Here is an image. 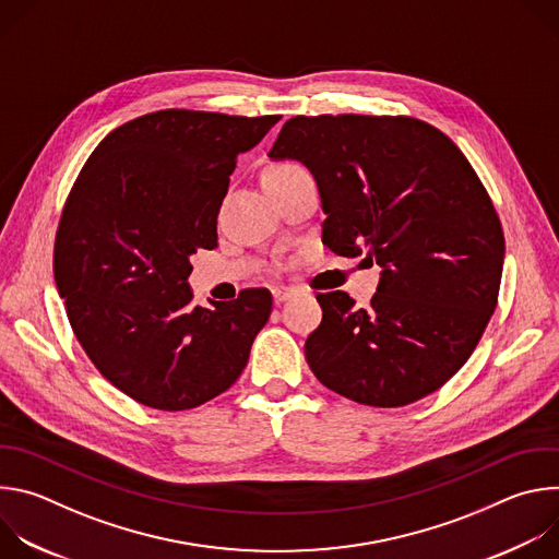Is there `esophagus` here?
<instances>
[{"mask_svg":"<svg viewBox=\"0 0 559 559\" xmlns=\"http://www.w3.org/2000/svg\"><path fill=\"white\" fill-rule=\"evenodd\" d=\"M272 296H274V302L281 305V302H285L287 298L294 296V289H289V287H276V289H272Z\"/></svg>","mask_w":559,"mask_h":559,"instance_id":"1","label":"esophagus"}]
</instances>
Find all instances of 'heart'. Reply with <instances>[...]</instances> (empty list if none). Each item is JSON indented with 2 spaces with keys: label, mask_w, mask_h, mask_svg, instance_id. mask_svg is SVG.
Listing matches in <instances>:
<instances>
[{
  "label": "heart",
  "mask_w": 559,
  "mask_h": 559,
  "mask_svg": "<svg viewBox=\"0 0 559 559\" xmlns=\"http://www.w3.org/2000/svg\"><path fill=\"white\" fill-rule=\"evenodd\" d=\"M287 168H296V164H276V166H270L265 173H278V170H287Z\"/></svg>",
  "instance_id": "heart-1"
}]
</instances>
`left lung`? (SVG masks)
Here are the masks:
<instances>
[{"instance_id":"left-lung-1","label":"left lung","mask_w":559,"mask_h":559,"mask_svg":"<svg viewBox=\"0 0 559 559\" xmlns=\"http://www.w3.org/2000/svg\"><path fill=\"white\" fill-rule=\"evenodd\" d=\"M270 156L313 175L332 252L382 267L369 307L347 292L316 296L313 376L369 407L440 389L480 343L504 263L498 212L466 156L420 119L369 115L292 117Z\"/></svg>"}]
</instances>
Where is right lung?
Returning a JSON list of instances; mask_svg holds the SVG:
<instances>
[{
    "label": "right lung",
    "instance_id": "1",
    "mask_svg": "<svg viewBox=\"0 0 559 559\" xmlns=\"http://www.w3.org/2000/svg\"><path fill=\"white\" fill-rule=\"evenodd\" d=\"M276 115L158 110L112 130L79 173L55 236V283L99 373L132 401L194 409L229 389L267 323L272 294L192 302L197 250L216 248V216L238 154Z\"/></svg>",
    "mask_w": 559,
    "mask_h": 559
}]
</instances>
